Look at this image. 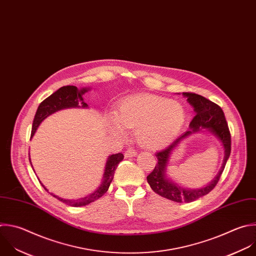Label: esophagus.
Here are the masks:
<instances>
[{"label":"esophagus","instance_id":"esophagus-1","mask_svg":"<svg viewBox=\"0 0 256 256\" xmlns=\"http://www.w3.org/2000/svg\"><path fill=\"white\" fill-rule=\"evenodd\" d=\"M136 154V150H134V148H128L126 150V152H124V156L126 158H132V156H134Z\"/></svg>","mask_w":256,"mask_h":256}]
</instances>
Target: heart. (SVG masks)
<instances>
[{
	"instance_id": "b5f03b06",
	"label": "heart",
	"mask_w": 256,
	"mask_h": 256,
	"mask_svg": "<svg viewBox=\"0 0 256 256\" xmlns=\"http://www.w3.org/2000/svg\"><path fill=\"white\" fill-rule=\"evenodd\" d=\"M186 120L185 108L178 102L154 96H136L124 100L114 114H108V130L122 136L124 128L136 130L140 144L158 148L171 142Z\"/></svg>"
}]
</instances>
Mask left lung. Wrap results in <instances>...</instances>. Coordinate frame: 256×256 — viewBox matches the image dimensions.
<instances>
[{"label":"left lung","mask_w":256,"mask_h":256,"mask_svg":"<svg viewBox=\"0 0 256 256\" xmlns=\"http://www.w3.org/2000/svg\"><path fill=\"white\" fill-rule=\"evenodd\" d=\"M183 96L187 98V102L192 106L195 112V116L189 126L190 130L184 132L168 148L156 154L158 164H156L154 171L146 177L148 183L154 193L177 203L193 202L211 192L223 173L231 152V136L221 108L196 94L183 92ZM202 129H205V131L216 137L222 144L224 150V162L216 178L207 186L199 190L185 188L167 177L166 170L168 160L172 150L185 138L194 132L202 131Z\"/></svg>","instance_id":"left-lung-1"}]
</instances>
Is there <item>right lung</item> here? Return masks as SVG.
<instances>
[{"instance_id":"add662e5","label":"right lung","mask_w":256,"mask_h":256,"mask_svg":"<svg viewBox=\"0 0 256 256\" xmlns=\"http://www.w3.org/2000/svg\"><path fill=\"white\" fill-rule=\"evenodd\" d=\"M88 90H90V88H86L78 90L76 86H73V85H67V86H63V88H59L57 92H55L49 98H47L45 100H43L40 104V106H38V110L36 112V114H35V118L33 120L31 138L34 136V134L36 132V130L39 128V126L41 124V122L45 118H47L49 116H51L61 110H65V108H88V104L84 102L82 96L85 92H88ZM122 158H124V154L122 152L108 156V158L106 160V166H104V173L102 176V181L100 187L92 194L85 196V197H82V198H79V199H64V198L58 197L57 195H54L52 193H51V195L53 197H55L56 199H58L59 201L65 203L69 206H72V207L85 206V205H88V204L96 201L98 199L102 197L108 190L110 185L112 182L116 166L122 160ZM29 160L31 162L30 156H29ZM31 166H32V164H31ZM32 168H33V166H32ZM40 183H41V181H40ZM41 185L48 192V189L42 183H41Z\"/></svg>"}]
</instances>
